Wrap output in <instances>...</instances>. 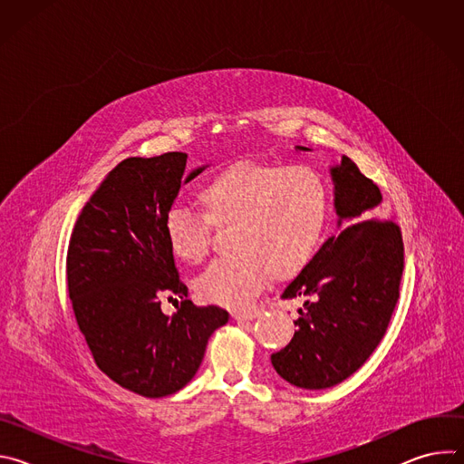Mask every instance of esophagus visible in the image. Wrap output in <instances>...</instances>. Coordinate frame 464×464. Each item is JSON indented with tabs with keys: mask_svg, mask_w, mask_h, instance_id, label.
<instances>
[{
	"mask_svg": "<svg viewBox=\"0 0 464 464\" xmlns=\"http://www.w3.org/2000/svg\"><path fill=\"white\" fill-rule=\"evenodd\" d=\"M231 315L237 321H249V319H255L258 315V310H235Z\"/></svg>",
	"mask_w": 464,
	"mask_h": 464,
	"instance_id": "esophagus-1",
	"label": "esophagus"
}]
</instances>
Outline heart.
<instances>
[{
	"label": "heart",
	"mask_w": 464,
	"mask_h": 464,
	"mask_svg": "<svg viewBox=\"0 0 464 464\" xmlns=\"http://www.w3.org/2000/svg\"><path fill=\"white\" fill-rule=\"evenodd\" d=\"M202 214L172 208L163 220L170 253L198 264L209 251V224L233 226V253L218 258L196 281L208 303L242 308L274 274L301 272L314 256L328 218V190L310 167L235 163L209 176L196 190Z\"/></svg>",
	"instance_id": "1"
}]
</instances>
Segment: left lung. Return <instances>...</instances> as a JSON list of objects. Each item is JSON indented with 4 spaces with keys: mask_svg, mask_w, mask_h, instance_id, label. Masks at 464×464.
I'll use <instances>...</instances> for the list:
<instances>
[{
    "mask_svg": "<svg viewBox=\"0 0 464 464\" xmlns=\"http://www.w3.org/2000/svg\"><path fill=\"white\" fill-rule=\"evenodd\" d=\"M330 176L338 226L345 227L285 288L283 299L303 297L304 310L292 342L272 354L277 374L303 389L333 387L367 362L385 334L404 272L402 233L385 218L380 188L347 156Z\"/></svg>",
    "mask_w": 464,
    "mask_h": 464,
    "instance_id": "8db88e82",
    "label": "left lung"
}]
</instances>
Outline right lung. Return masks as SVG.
<instances>
[{
	"label": "right lung",
	"mask_w": 464,
	"mask_h": 464,
	"mask_svg": "<svg viewBox=\"0 0 464 464\" xmlns=\"http://www.w3.org/2000/svg\"><path fill=\"white\" fill-rule=\"evenodd\" d=\"M187 154L121 161L82 208L68 247V290L97 367L121 387L161 399L187 385L215 330L229 314L187 299L163 233L185 172ZM184 301L169 318L160 297Z\"/></svg>",
	"instance_id": "add662e5"
}]
</instances>
